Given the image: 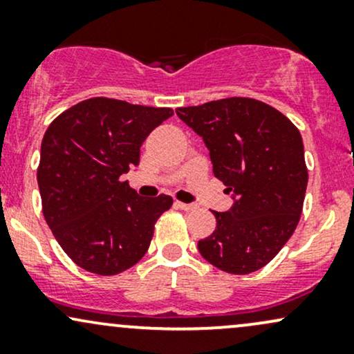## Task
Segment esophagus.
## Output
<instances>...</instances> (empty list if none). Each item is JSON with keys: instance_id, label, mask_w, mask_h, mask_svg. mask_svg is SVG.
Masks as SVG:
<instances>
[{"instance_id": "1", "label": "esophagus", "mask_w": 354, "mask_h": 354, "mask_svg": "<svg viewBox=\"0 0 354 354\" xmlns=\"http://www.w3.org/2000/svg\"><path fill=\"white\" fill-rule=\"evenodd\" d=\"M174 206H176V208L183 209V211H193L194 208H196V206H194V205H188V203H181V201L174 203Z\"/></svg>"}]
</instances>
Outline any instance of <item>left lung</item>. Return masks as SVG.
Returning a JSON list of instances; mask_svg holds the SVG:
<instances>
[{"label": "left lung", "mask_w": 354, "mask_h": 354, "mask_svg": "<svg viewBox=\"0 0 354 354\" xmlns=\"http://www.w3.org/2000/svg\"><path fill=\"white\" fill-rule=\"evenodd\" d=\"M176 115L209 149L213 173L233 206L213 211L216 230L198 241L206 261L248 274L286 245L303 211L308 185L303 140L283 113L253 98L178 108Z\"/></svg>", "instance_id": "8db88e82"}]
</instances>
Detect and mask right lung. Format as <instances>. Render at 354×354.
Here are the masks:
<instances>
[{"label": "right lung", "mask_w": 354, "mask_h": 354, "mask_svg": "<svg viewBox=\"0 0 354 354\" xmlns=\"http://www.w3.org/2000/svg\"><path fill=\"white\" fill-rule=\"evenodd\" d=\"M171 108L91 98L48 126L38 186L43 214L76 265L101 276L123 273L146 254L154 223L173 198H143L120 178L140 165V148Z\"/></svg>", "instance_id": "add662e5"}]
</instances>
